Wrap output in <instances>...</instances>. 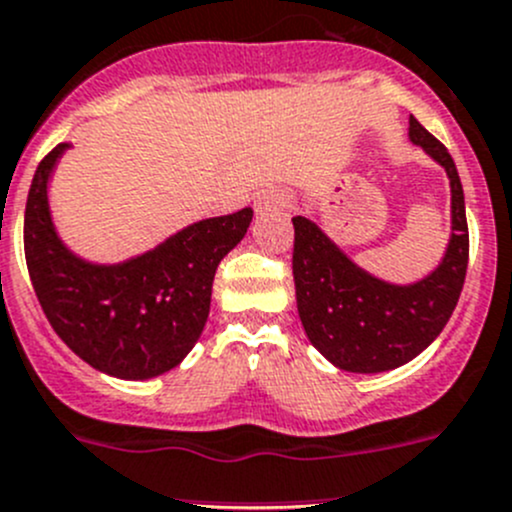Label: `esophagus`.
I'll return each instance as SVG.
<instances>
[{"instance_id":"34e87169","label":"esophagus","mask_w":512,"mask_h":512,"mask_svg":"<svg viewBox=\"0 0 512 512\" xmlns=\"http://www.w3.org/2000/svg\"><path fill=\"white\" fill-rule=\"evenodd\" d=\"M288 206V199L281 191H263L256 199V214H271V211H283Z\"/></svg>"}]
</instances>
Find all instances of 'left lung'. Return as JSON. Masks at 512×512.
I'll list each match as a JSON object with an SVG mask.
<instances>
[{"mask_svg": "<svg viewBox=\"0 0 512 512\" xmlns=\"http://www.w3.org/2000/svg\"><path fill=\"white\" fill-rule=\"evenodd\" d=\"M408 136L450 181V241L435 271L416 283H388L363 271L313 221L293 216V281L303 331L341 371L383 373L413 361L448 323L468 268V221L458 169L416 116Z\"/></svg>", "mask_w": 512, "mask_h": 512, "instance_id": "left-lung-1", "label": "left lung"}]
</instances>
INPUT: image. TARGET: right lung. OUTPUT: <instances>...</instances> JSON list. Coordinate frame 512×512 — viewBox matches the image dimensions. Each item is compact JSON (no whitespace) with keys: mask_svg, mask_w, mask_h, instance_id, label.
Here are the masks:
<instances>
[{"mask_svg":"<svg viewBox=\"0 0 512 512\" xmlns=\"http://www.w3.org/2000/svg\"><path fill=\"white\" fill-rule=\"evenodd\" d=\"M67 149L44 156L27 196L24 256L34 293L57 336L91 368L124 381L161 376L199 341L216 268L254 211L196 221L129 261L91 263L67 249L49 211V179Z\"/></svg>","mask_w":512,"mask_h":512,"instance_id":"right-lung-1","label":"right lung"}]
</instances>
